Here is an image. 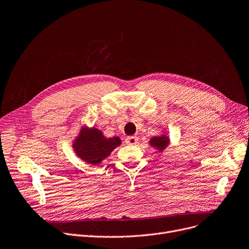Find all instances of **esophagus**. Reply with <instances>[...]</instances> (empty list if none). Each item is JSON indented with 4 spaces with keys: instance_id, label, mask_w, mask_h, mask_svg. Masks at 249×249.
Segmentation results:
<instances>
[{
    "instance_id": "esophagus-1",
    "label": "esophagus",
    "mask_w": 249,
    "mask_h": 249,
    "mask_svg": "<svg viewBox=\"0 0 249 249\" xmlns=\"http://www.w3.org/2000/svg\"><path fill=\"white\" fill-rule=\"evenodd\" d=\"M125 142L127 143V144H129V145H134V144H136V143L138 142V137L135 136V135L128 136V137H126Z\"/></svg>"
}]
</instances>
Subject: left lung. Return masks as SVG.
Returning <instances> with one entry per match:
<instances>
[{
	"mask_svg": "<svg viewBox=\"0 0 249 249\" xmlns=\"http://www.w3.org/2000/svg\"><path fill=\"white\" fill-rule=\"evenodd\" d=\"M150 145L152 147H155L156 149H159L160 151H162L167 145H168V137L166 135H161V136H155L152 137L149 141Z\"/></svg>",
	"mask_w": 249,
	"mask_h": 249,
	"instance_id": "8db88e82",
	"label": "left lung"
}]
</instances>
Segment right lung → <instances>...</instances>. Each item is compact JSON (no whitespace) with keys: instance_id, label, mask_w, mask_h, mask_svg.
<instances>
[{"instance_id":"right-lung-1","label":"right lung","mask_w":249,"mask_h":249,"mask_svg":"<svg viewBox=\"0 0 249 249\" xmlns=\"http://www.w3.org/2000/svg\"><path fill=\"white\" fill-rule=\"evenodd\" d=\"M120 144L119 137L107 138L96 128L83 127L72 147L81 160L90 164H99Z\"/></svg>"}]
</instances>
